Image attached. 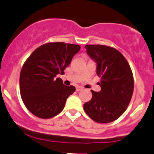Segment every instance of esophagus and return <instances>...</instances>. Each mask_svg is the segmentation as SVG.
<instances>
[{
	"instance_id": "34e87169",
	"label": "esophagus",
	"mask_w": 154,
	"mask_h": 154,
	"mask_svg": "<svg viewBox=\"0 0 154 154\" xmlns=\"http://www.w3.org/2000/svg\"><path fill=\"white\" fill-rule=\"evenodd\" d=\"M82 90H83V87L82 86H77V88H76V91H80Z\"/></svg>"
}]
</instances>
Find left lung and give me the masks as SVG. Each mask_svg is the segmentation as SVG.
Here are the masks:
<instances>
[{
    "instance_id": "left-lung-1",
    "label": "left lung",
    "mask_w": 154,
    "mask_h": 154,
    "mask_svg": "<svg viewBox=\"0 0 154 154\" xmlns=\"http://www.w3.org/2000/svg\"><path fill=\"white\" fill-rule=\"evenodd\" d=\"M85 48L97 63L101 91H91L92 98L84 104V111L94 122L109 123L123 114L131 100L134 88L131 69L116 48L104 45H86Z\"/></svg>"
}]
</instances>
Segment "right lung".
Wrapping results in <instances>:
<instances>
[{"mask_svg":"<svg viewBox=\"0 0 154 154\" xmlns=\"http://www.w3.org/2000/svg\"><path fill=\"white\" fill-rule=\"evenodd\" d=\"M80 49V46L63 42L47 43L37 48L23 63L20 74V92L27 109L41 119L52 118L63 111L67 98L75 91L57 78Z\"/></svg>","mask_w":154,"mask_h":154,"instance_id":"obj_1","label":"right lung"}]
</instances>
